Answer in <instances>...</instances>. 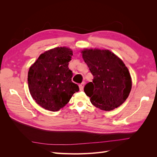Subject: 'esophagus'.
Here are the masks:
<instances>
[{"instance_id": "34e87169", "label": "esophagus", "mask_w": 157, "mask_h": 157, "mask_svg": "<svg viewBox=\"0 0 157 157\" xmlns=\"http://www.w3.org/2000/svg\"><path fill=\"white\" fill-rule=\"evenodd\" d=\"M84 84H85V82H82L81 84H79V88H80V90H81V91L82 90H83Z\"/></svg>"}]
</instances>
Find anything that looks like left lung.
I'll use <instances>...</instances> for the list:
<instances>
[{
    "instance_id": "left-lung-1",
    "label": "left lung",
    "mask_w": 157,
    "mask_h": 157,
    "mask_svg": "<svg viewBox=\"0 0 157 157\" xmlns=\"http://www.w3.org/2000/svg\"><path fill=\"white\" fill-rule=\"evenodd\" d=\"M82 58L94 76L84 91L93 105L103 111L121 105L132 89L131 76L123 61L108 50L84 49Z\"/></svg>"
}]
</instances>
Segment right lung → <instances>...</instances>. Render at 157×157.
Wrapping results in <instances>:
<instances>
[{"mask_svg":"<svg viewBox=\"0 0 157 157\" xmlns=\"http://www.w3.org/2000/svg\"><path fill=\"white\" fill-rule=\"evenodd\" d=\"M73 55L70 48L57 47L40 54L31 66L28 86L33 99L42 108L59 111L78 92V86L71 80L73 72L68 67Z\"/></svg>","mask_w":157,"mask_h":157,"instance_id":"1","label":"right lung"}]
</instances>
